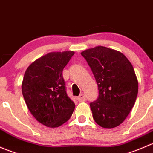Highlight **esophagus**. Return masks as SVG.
<instances>
[{
  "label": "esophagus",
  "instance_id": "1",
  "mask_svg": "<svg viewBox=\"0 0 153 153\" xmlns=\"http://www.w3.org/2000/svg\"><path fill=\"white\" fill-rule=\"evenodd\" d=\"M77 99H78V101H80V102H82V101H86V96L84 94H81V95H79V96L77 98Z\"/></svg>",
  "mask_w": 153,
  "mask_h": 153
}]
</instances>
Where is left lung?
Masks as SVG:
<instances>
[{"instance_id":"8db88e82","label":"left lung","mask_w":153,"mask_h":153,"mask_svg":"<svg viewBox=\"0 0 153 153\" xmlns=\"http://www.w3.org/2000/svg\"><path fill=\"white\" fill-rule=\"evenodd\" d=\"M81 54L98 84V99L89 104L94 120L106 129L119 126L130 112L138 95V82L132 64L121 52L102 46Z\"/></svg>"}]
</instances>
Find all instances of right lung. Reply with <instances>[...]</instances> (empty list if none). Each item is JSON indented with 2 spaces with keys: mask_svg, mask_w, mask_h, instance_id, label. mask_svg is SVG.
Returning <instances> with one entry per match:
<instances>
[{
  "mask_svg": "<svg viewBox=\"0 0 153 153\" xmlns=\"http://www.w3.org/2000/svg\"><path fill=\"white\" fill-rule=\"evenodd\" d=\"M73 51L52 52L32 62L26 70L21 89L29 110L47 127H58L72 116L75 104L67 96L62 72Z\"/></svg>",
  "mask_w": 153,
  "mask_h": 153,
  "instance_id": "add662e5",
  "label": "right lung"
}]
</instances>
